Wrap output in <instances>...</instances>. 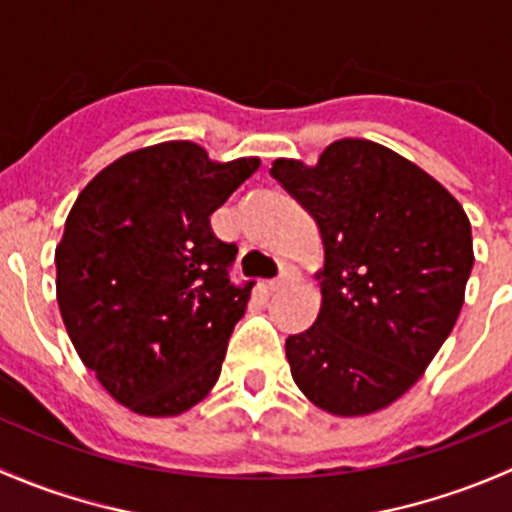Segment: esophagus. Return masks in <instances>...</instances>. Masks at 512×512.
Instances as JSON below:
<instances>
[{
  "label": "esophagus",
  "mask_w": 512,
  "mask_h": 512,
  "mask_svg": "<svg viewBox=\"0 0 512 512\" xmlns=\"http://www.w3.org/2000/svg\"><path fill=\"white\" fill-rule=\"evenodd\" d=\"M289 282H292V272H289V270H285V272H282V275H280V277H277V280L267 282V287H270V289H272V292H280V289H285V287L289 285Z\"/></svg>",
  "instance_id": "obj_1"
}]
</instances>
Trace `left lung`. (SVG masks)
<instances>
[{
    "instance_id": "left-lung-1",
    "label": "left lung",
    "mask_w": 512,
    "mask_h": 512,
    "mask_svg": "<svg viewBox=\"0 0 512 512\" xmlns=\"http://www.w3.org/2000/svg\"><path fill=\"white\" fill-rule=\"evenodd\" d=\"M270 173L324 242L317 322L285 344L294 384L334 416L374 414L416 384L461 314L468 215L426 170L361 138Z\"/></svg>"
}]
</instances>
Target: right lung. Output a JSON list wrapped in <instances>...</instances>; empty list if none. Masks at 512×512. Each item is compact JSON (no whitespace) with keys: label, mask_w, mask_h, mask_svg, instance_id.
<instances>
[{"label":"right lung","mask_w":512,"mask_h":512,"mask_svg":"<svg viewBox=\"0 0 512 512\" xmlns=\"http://www.w3.org/2000/svg\"><path fill=\"white\" fill-rule=\"evenodd\" d=\"M168 141L113 160L81 190L56 247V299L81 361L141 416H178L218 381L255 282L210 215L257 170Z\"/></svg>","instance_id":"1"}]
</instances>
